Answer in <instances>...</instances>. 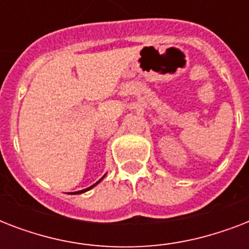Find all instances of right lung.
I'll return each mask as SVG.
<instances>
[{
  "instance_id": "obj_1",
  "label": "right lung",
  "mask_w": 249,
  "mask_h": 249,
  "mask_svg": "<svg viewBox=\"0 0 249 249\" xmlns=\"http://www.w3.org/2000/svg\"><path fill=\"white\" fill-rule=\"evenodd\" d=\"M102 178H103V177H102ZM102 178H101V179H102ZM101 179H99V181H98V182H97V183H99V182H101ZM97 183H94V185H93V186H90V187H88V189H85V190H81V191H77V193H73V194H81V193H85V191H88V190H90V189H93L94 186L97 185Z\"/></svg>"
}]
</instances>
